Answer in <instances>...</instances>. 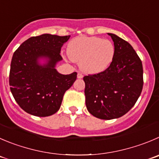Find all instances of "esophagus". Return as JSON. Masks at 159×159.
<instances>
[{"instance_id":"obj_1","label":"esophagus","mask_w":159,"mask_h":159,"mask_svg":"<svg viewBox=\"0 0 159 159\" xmlns=\"http://www.w3.org/2000/svg\"><path fill=\"white\" fill-rule=\"evenodd\" d=\"M83 76H84V75H83L81 73L77 74V78H78V79H82Z\"/></svg>"}]
</instances>
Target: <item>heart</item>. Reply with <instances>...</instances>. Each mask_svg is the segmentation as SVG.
<instances>
[{
    "label": "heart",
    "mask_w": 159,
    "mask_h": 159,
    "mask_svg": "<svg viewBox=\"0 0 159 159\" xmlns=\"http://www.w3.org/2000/svg\"><path fill=\"white\" fill-rule=\"evenodd\" d=\"M71 61L80 63L83 72L95 74L109 66L115 55L112 42L98 37H81L72 39L67 47Z\"/></svg>",
    "instance_id": "b5f03b06"
}]
</instances>
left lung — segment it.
<instances>
[{
    "label": "left lung",
    "mask_w": 159,
    "mask_h": 159,
    "mask_svg": "<svg viewBox=\"0 0 159 159\" xmlns=\"http://www.w3.org/2000/svg\"><path fill=\"white\" fill-rule=\"evenodd\" d=\"M115 55L103 72L84 77L86 106L101 119H117L134 107L143 88V66L133 47L113 33Z\"/></svg>",
    "instance_id": "obj_1"
}]
</instances>
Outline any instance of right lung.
Segmentation results:
<instances>
[{
  "mask_svg": "<svg viewBox=\"0 0 159 159\" xmlns=\"http://www.w3.org/2000/svg\"><path fill=\"white\" fill-rule=\"evenodd\" d=\"M69 37L45 33L30 37L15 51L9 74L11 92L29 114L46 117L57 112L65 92L76 80L75 72L62 75L55 69L62 60L61 47ZM40 59L45 63L40 64Z\"/></svg>",
  "mask_w": 159,
  "mask_h": 159,
  "instance_id": "obj_1",
  "label": "right lung"
}]
</instances>
